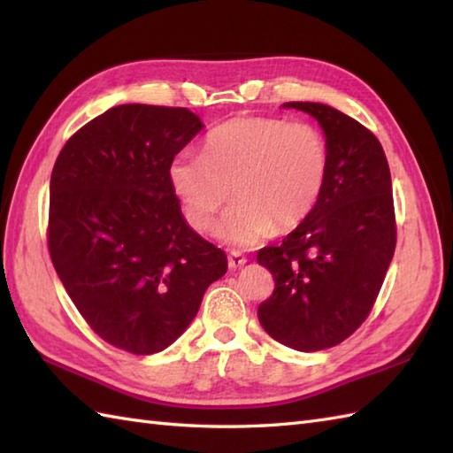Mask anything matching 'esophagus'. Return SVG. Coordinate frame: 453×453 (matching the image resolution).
I'll return each instance as SVG.
<instances>
[{
	"instance_id": "34e87169",
	"label": "esophagus",
	"mask_w": 453,
	"mask_h": 453,
	"mask_svg": "<svg viewBox=\"0 0 453 453\" xmlns=\"http://www.w3.org/2000/svg\"><path fill=\"white\" fill-rule=\"evenodd\" d=\"M245 263H247V258L239 251H232V253H229V257H227L229 268H242Z\"/></svg>"
}]
</instances>
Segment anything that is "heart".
I'll return each instance as SVG.
<instances>
[{"instance_id": "heart-1", "label": "heart", "mask_w": 453, "mask_h": 453, "mask_svg": "<svg viewBox=\"0 0 453 453\" xmlns=\"http://www.w3.org/2000/svg\"><path fill=\"white\" fill-rule=\"evenodd\" d=\"M329 167V143L313 124L235 117L208 132L200 156L179 153L169 165V180L198 234L210 232L232 188L235 202L218 234L251 247L307 219L323 195Z\"/></svg>"}]
</instances>
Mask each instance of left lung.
Segmentation results:
<instances>
[{"label": "left lung", "instance_id": "8db88e82", "mask_svg": "<svg viewBox=\"0 0 453 453\" xmlns=\"http://www.w3.org/2000/svg\"><path fill=\"white\" fill-rule=\"evenodd\" d=\"M311 114L326 136L329 177L313 211L257 263L274 278L258 321L274 341L302 352L342 342L378 300L395 253L391 173L380 140L321 103H284Z\"/></svg>", "mask_w": 453, "mask_h": 453}]
</instances>
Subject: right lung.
<instances>
[{
  "mask_svg": "<svg viewBox=\"0 0 453 453\" xmlns=\"http://www.w3.org/2000/svg\"><path fill=\"white\" fill-rule=\"evenodd\" d=\"M200 130L188 109L120 104L75 132L54 163L52 265L83 319L120 350L167 349L227 271L226 253L187 226L169 180Z\"/></svg>",
  "mask_w": 453,
  "mask_h": 453,
  "instance_id": "right-lung-1",
  "label": "right lung"
}]
</instances>
